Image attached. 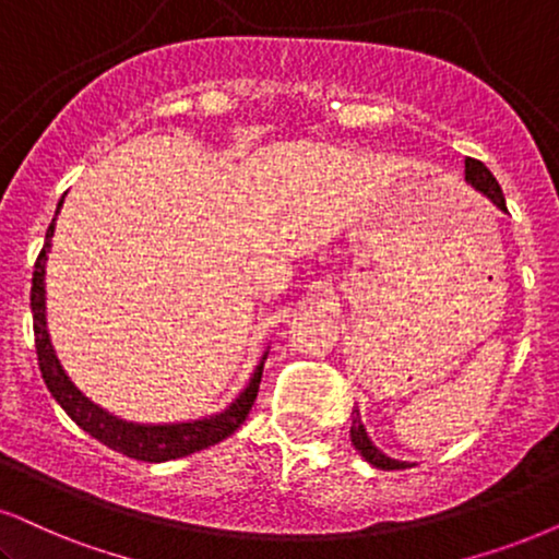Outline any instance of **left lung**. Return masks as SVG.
<instances>
[{"mask_svg": "<svg viewBox=\"0 0 559 559\" xmlns=\"http://www.w3.org/2000/svg\"><path fill=\"white\" fill-rule=\"evenodd\" d=\"M464 180H467L469 186L477 190V193H483L487 201H492V206L506 211L503 190H500L498 180L492 178V173L483 165V162H477V159L464 162ZM350 441H353V447H356L358 454H361L369 464H373L377 469H407L409 467V462H400V459L386 456L384 451H379L377 447H373V441L369 438V433H366V428L361 423V413H358L356 407H353Z\"/></svg>", "mask_w": 559, "mask_h": 559, "instance_id": "1", "label": "left lung"}]
</instances>
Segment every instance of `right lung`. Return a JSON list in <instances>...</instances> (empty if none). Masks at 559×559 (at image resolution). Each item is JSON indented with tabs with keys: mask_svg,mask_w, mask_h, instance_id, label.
Here are the masks:
<instances>
[{
	"mask_svg": "<svg viewBox=\"0 0 559 559\" xmlns=\"http://www.w3.org/2000/svg\"><path fill=\"white\" fill-rule=\"evenodd\" d=\"M56 209V216L61 211ZM56 216L53 222L48 224L44 250H40L38 260H35L33 271V288H31V309H33V332H35V353H38V366L40 373H44V381L51 392V397L63 407V413L72 418L82 430H87L92 438L105 443V447L118 451V454H126L131 459H139V462H169V459H180L188 454H195V451L214 447V443L224 441V438L235 433V430L242 426L247 413L252 409V402L258 397L260 377H263V364L265 356L260 358V364L252 371L250 381L242 392L237 394V400L231 402L227 409L222 413L209 415V418L201 420H186V423H162V426H152V423H131L123 418H116V415L95 405L90 397L76 390L74 381L67 377L63 366L56 356L51 335H48L46 324V260L48 250H51V237L56 229Z\"/></svg>",
	"mask_w": 559,
	"mask_h": 559,
	"instance_id": "obj_1",
	"label": "right lung"
}]
</instances>
